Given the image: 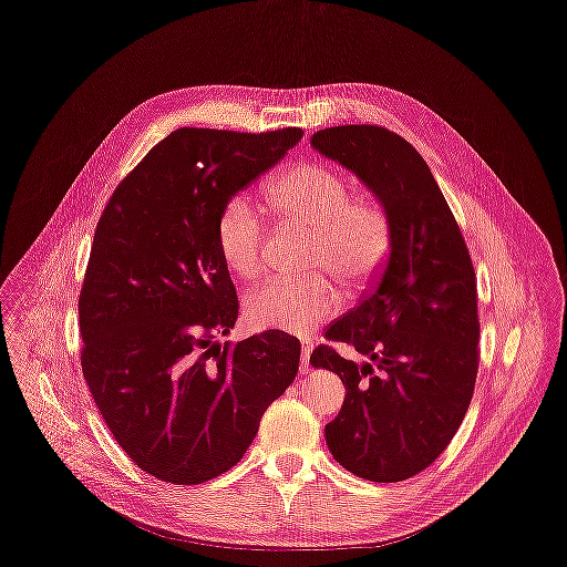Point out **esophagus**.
<instances>
[{
    "label": "esophagus",
    "instance_id": "esophagus-1",
    "mask_svg": "<svg viewBox=\"0 0 567 567\" xmlns=\"http://www.w3.org/2000/svg\"><path fill=\"white\" fill-rule=\"evenodd\" d=\"M311 349H313V342H311L309 338H305V340H302V355H300V360H302V371H307V369H309V355H311Z\"/></svg>",
    "mask_w": 567,
    "mask_h": 567
}]
</instances>
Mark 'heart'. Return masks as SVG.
<instances>
[{
	"instance_id": "heart-1",
	"label": "heart",
	"mask_w": 567,
	"mask_h": 567,
	"mask_svg": "<svg viewBox=\"0 0 567 567\" xmlns=\"http://www.w3.org/2000/svg\"><path fill=\"white\" fill-rule=\"evenodd\" d=\"M269 209L285 223L313 229L309 271L331 274L349 289L367 287L392 254L394 225L388 207L369 192H351L342 171L322 159H298L265 188ZM267 220L251 196L234 194L220 207L216 245L225 265L240 278L265 269ZM342 305L324 278H271L249 291L245 316L254 329L307 333Z\"/></svg>"
}]
</instances>
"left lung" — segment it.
Returning <instances> with one entry per match:
<instances>
[{
	"label": "left lung",
	"mask_w": 567,
	"mask_h": 567,
	"mask_svg": "<svg viewBox=\"0 0 567 567\" xmlns=\"http://www.w3.org/2000/svg\"><path fill=\"white\" fill-rule=\"evenodd\" d=\"M313 148L383 200L392 254L360 302L324 333L367 358L318 344L313 367L340 375L344 403L324 427L333 458L373 483L427 470L461 427L478 373L476 274L463 231L421 153L375 124L316 131Z\"/></svg>",
	"instance_id": "1"
}]
</instances>
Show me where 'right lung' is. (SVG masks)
<instances>
[{
    "label": "right lung",
    "instance_id": "obj_1",
    "mask_svg": "<svg viewBox=\"0 0 567 567\" xmlns=\"http://www.w3.org/2000/svg\"><path fill=\"white\" fill-rule=\"evenodd\" d=\"M300 137L296 126L177 128L100 216L78 300L82 373L117 445L159 481L198 485L231 470L296 379L298 338H214L238 318L216 245L220 207Z\"/></svg>",
    "mask_w": 567,
    "mask_h": 567
}]
</instances>
